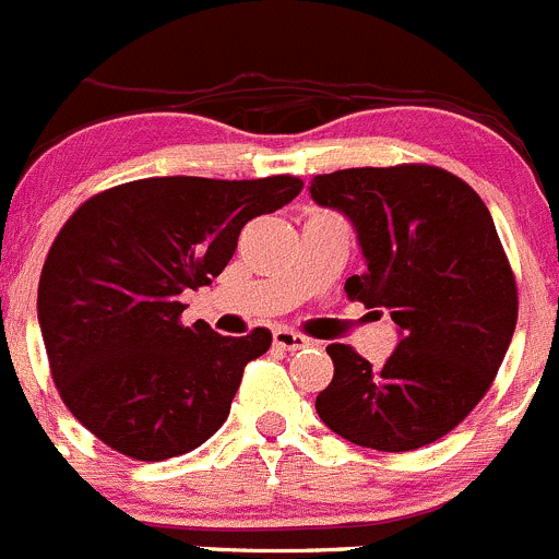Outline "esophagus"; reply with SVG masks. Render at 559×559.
<instances>
[{
    "instance_id": "obj_1",
    "label": "esophagus",
    "mask_w": 559,
    "mask_h": 559,
    "mask_svg": "<svg viewBox=\"0 0 559 559\" xmlns=\"http://www.w3.org/2000/svg\"><path fill=\"white\" fill-rule=\"evenodd\" d=\"M272 342H274V347H280V350H287V353L301 350V347L312 345V340H307V336L296 334V331H287V329H277V331H274Z\"/></svg>"
}]
</instances>
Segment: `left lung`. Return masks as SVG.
<instances>
[{"label": "left lung", "instance_id": "obj_1", "mask_svg": "<svg viewBox=\"0 0 559 559\" xmlns=\"http://www.w3.org/2000/svg\"><path fill=\"white\" fill-rule=\"evenodd\" d=\"M309 195L356 230L367 272L350 301L389 309L400 342L383 367L334 345L320 421L374 451H413L449 435L495 380L513 329L516 282L495 219L473 187L432 165L314 176Z\"/></svg>", "mask_w": 559, "mask_h": 559}]
</instances>
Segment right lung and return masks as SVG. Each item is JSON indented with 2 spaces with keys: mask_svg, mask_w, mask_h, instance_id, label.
I'll return each instance as SVG.
<instances>
[{
  "mask_svg": "<svg viewBox=\"0 0 559 559\" xmlns=\"http://www.w3.org/2000/svg\"><path fill=\"white\" fill-rule=\"evenodd\" d=\"M293 176L252 181L154 176L86 201L53 241L37 320L64 405L119 454L163 462L225 424L247 361L272 331L223 336L181 325L185 290L212 285L241 228L301 192Z\"/></svg>",
  "mask_w": 559,
  "mask_h": 559,
  "instance_id": "1",
  "label": "right lung"
}]
</instances>
